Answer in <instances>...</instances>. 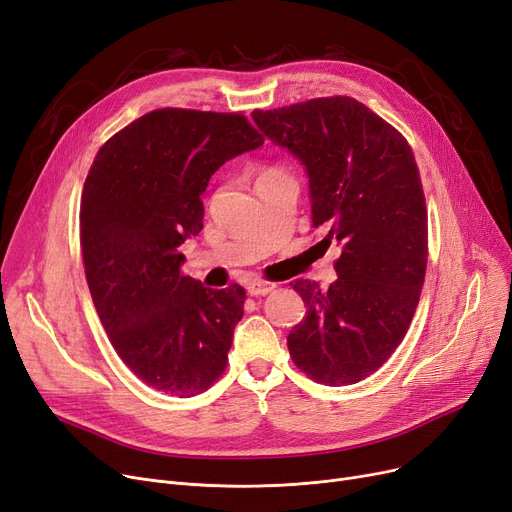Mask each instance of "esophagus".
Masks as SVG:
<instances>
[{
    "label": "esophagus",
    "mask_w": 512,
    "mask_h": 512,
    "mask_svg": "<svg viewBox=\"0 0 512 512\" xmlns=\"http://www.w3.org/2000/svg\"><path fill=\"white\" fill-rule=\"evenodd\" d=\"M274 288H276V284H272V282L253 280V282H249L247 291H249L251 297H265V295H270V293L274 291Z\"/></svg>",
    "instance_id": "obj_1"
}]
</instances>
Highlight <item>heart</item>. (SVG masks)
<instances>
[{
  "label": "heart",
  "instance_id": "1",
  "mask_svg": "<svg viewBox=\"0 0 512 512\" xmlns=\"http://www.w3.org/2000/svg\"><path fill=\"white\" fill-rule=\"evenodd\" d=\"M276 175H282V171L276 169V167H263V169L259 171L257 182H259V180H268V177H276Z\"/></svg>",
  "mask_w": 512,
  "mask_h": 512
}]
</instances>
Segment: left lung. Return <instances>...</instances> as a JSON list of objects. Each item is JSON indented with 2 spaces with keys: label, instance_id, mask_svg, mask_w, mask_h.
Here are the masks:
<instances>
[{
  "label": "left lung",
  "instance_id": "8db88e82",
  "mask_svg": "<svg viewBox=\"0 0 512 512\" xmlns=\"http://www.w3.org/2000/svg\"><path fill=\"white\" fill-rule=\"evenodd\" d=\"M265 138L301 161L311 224L337 240V280L291 282L307 316L286 337L293 362L324 385L379 370L406 337L427 270V205L406 138L349 96L253 110Z\"/></svg>",
  "mask_w": 512,
  "mask_h": 512
}]
</instances>
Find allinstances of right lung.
I'll return each mask as SVG.
<instances>
[{
    "mask_svg": "<svg viewBox=\"0 0 512 512\" xmlns=\"http://www.w3.org/2000/svg\"><path fill=\"white\" fill-rule=\"evenodd\" d=\"M261 144L240 113L161 108L115 133L87 173V286L119 358L152 389L190 397L226 370L244 288L184 276L177 247L203 230L211 175Z\"/></svg>",
    "mask_w": 512,
    "mask_h": 512,
    "instance_id": "add662e5",
    "label": "right lung"
}]
</instances>
